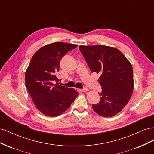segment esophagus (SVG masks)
<instances>
[{
    "label": "esophagus",
    "instance_id": "1",
    "mask_svg": "<svg viewBox=\"0 0 154 154\" xmlns=\"http://www.w3.org/2000/svg\"><path fill=\"white\" fill-rule=\"evenodd\" d=\"M88 91V88H83V89H81L82 92H86Z\"/></svg>",
    "mask_w": 154,
    "mask_h": 154
}]
</instances>
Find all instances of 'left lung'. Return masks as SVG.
Here are the masks:
<instances>
[{"label": "left lung", "mask_w": 154, "mask_h": 154, "mask_svg": "<svg viewBox=\"0 0 154 154\" xmlns=\"http://www.w3.org/2000/svg\"><path fill=\"white\" fill-rule=\"evenodd\" d=\"M92 72L99 74L102 87L99 103L92 109L103 117L118 114L128 103L134 89L132 64L117 48L103 45H80Z\"/></svg>", "instance_id": "8db88e82"}]
</instances>
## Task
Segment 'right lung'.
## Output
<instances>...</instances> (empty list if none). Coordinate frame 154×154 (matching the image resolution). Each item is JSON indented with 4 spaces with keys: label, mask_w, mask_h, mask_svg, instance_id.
I'll return each mask as SVG.
<instances>
[{
    "label": "right lung",
    "mask_w": 154,
    "mask_h": 154,
    "mask_svg": "<svg viewBox=\"0 0 154 154\" xmlns=\"http://www.w3.org/2000/svg\"><path fill=\"white\" fill-rule=\"evenodd\" d=\"M77 46L57 42L42 47L32 57L25 74L26 87L36 109L45 116L62 114L78 95L73 88L59 85L56 76L60 60Z\"/></svg>",
    "instance_id": "right-lung-1"
}]
</instances>
